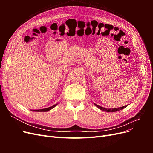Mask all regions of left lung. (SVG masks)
I'll return each mask as SVG.
<instances>
[{"label":"left lung","instance_id":"8db88e82","mask_svg":"<svg viewBox=\"0 0 153 153\" xmlns=\"http://www.w3.org/2000/svg\"><path fill=\"white\" fill-rule=\"evenodd\" d=\"M97 107H98V108H100V110H103V111H105V112H117V111H119V110H123V108H126V106H127V105H126V106H121V107H119V108H103V107H102V106H99V105H96V104H94Z\"/></svg>","mask_w":153,"mask_h":153}]
</instances>
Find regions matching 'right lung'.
<instances>
[{"mask_svg": "<svg viewBox=\"0 0 153 153\" xmlns=\"http://www.w3.org/2000/svg\"><path fill=\"white\" fill-rule=\"evenodd\" d=\"M57 104L56 105H54L52 106H50V107H48V108H44V109H40V110H33L32 111H35V112H47V111L52 109L53 108H54L55 106H56Z\"/></svg>", "mask_w": 153, "mask_h": 153, "instance_id": "right-lung-1", "label": "right lung"}]
</instances>
